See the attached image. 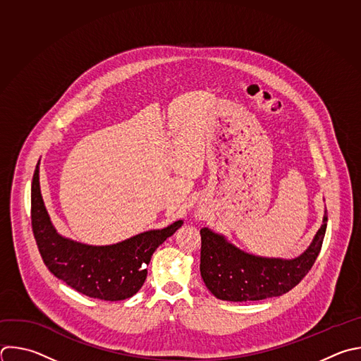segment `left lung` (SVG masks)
<instances>
[{
	"mask_svg": "<svg viewBox=\"0 0 361 361\" xmlns=\"http://www.w3.org/2000/svg\"><path fill=\"white\" fill-rule=\"evenodd\" d=\"M327 211L309 248L295 259L247 254L224 235L202 228L200 271L208 290L221 300L250 302L281 296L293 289L313 267L323 244Z\"/></svg>",
	"mask_w": 361,
	"mask_h": 361,
	"instance_id": "left-lung-1",
	"label": "left lung"
}]
</instances>
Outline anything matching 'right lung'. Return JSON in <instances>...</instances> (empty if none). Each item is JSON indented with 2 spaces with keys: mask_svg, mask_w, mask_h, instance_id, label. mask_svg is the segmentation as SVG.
<instances>
[{
  "mask_svg": "<svg viewBox=\"0 0 361 361\" xmlns=\"http://www.w3.org/2000/svg\"><path fill=\"white\" fill-rule=\"evenodd\" d=\"M31 221L35 241L47 268L68 286L100 300H125L143 286L152 255L183 221L163 229L142 232L122 243L86 245L58 233L45 208L39 187V161L31 187Z\"/></svg>",
  "mask_w": 361,
  "mask_h": 361,
  "instance_id": "obj_1",
  "label": "right lung"
}]
</instances>
